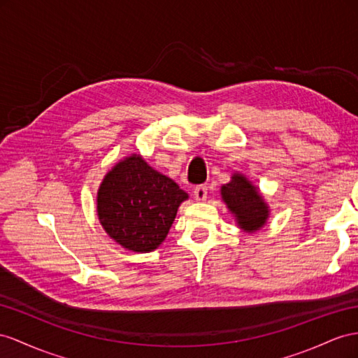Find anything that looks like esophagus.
I'll return each mask as SVG.
<instances>
[{
    "label": "esophagus",
    "instance_id": "34e87169",
    "mask_svg": "<svg viewBox=\"0 0 358 358\" xmlns=\"http://www.w3.org/2000/svg\"><path fill=\"white\" fill-rule=\"evenodd\" d=\"M207 186L201 185V186H196L194 189V195H195V199L196 201H206L207 199Z\"/></svg>",
    "mask_w": 358,
    "mask_h": 358
}]
</instances>
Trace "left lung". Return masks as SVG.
<instances>
[{"label":"left lung","instance_id":"obj_1","mask_svg":"<svg viewBox=\"0 0 358 358\" xmlns=\"http://www.w3.org/2000/svg\"><path fill=\"white\" fill-rule=\"evenodd\" d=\"M222 198L228 208L236 215L237 224L246 231H257L268 219V206L259 190L241 173L233 176L228 185L222 186Z\"/></svg>","mask_w":358,"mask_h":358}]
</instances>
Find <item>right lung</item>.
I'll use <instances>...</instances> for the list:
<instances>
[{
    "label": "right lung",
    "mask_w": 358,
    "mask_h": 358,
    "mask_svg": "<svg viewBox=\"0 0 358 358\" xmlns=\"http://www.w3.org/2000/svg\"><path fill=\"white\" fill-rule=\"evenodd\" d=\"M185 199L187 194L176 181L134 154L101 182L96 210L112 239L130 251L150 252L164 241Z\"/></svg>",
    "instance_id": "add662e5"
}]
</instances>
